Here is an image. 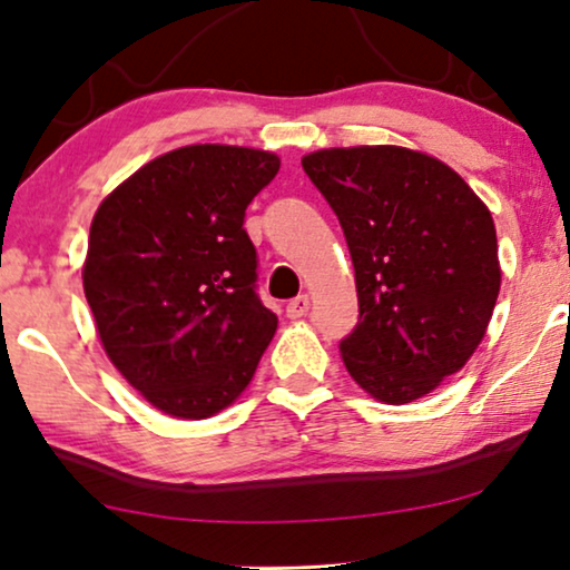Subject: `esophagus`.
<instances>
[{
  "label": "esophagus",
  "mask_w": 570,
  "mask_h": 570,
  "mask_svg": "<svg viewBox=\"0 0 570 570\" xmlns=\"http://www.w3.org/2000/svg\"><path fill=\"white\" fill-rule=\"evenodd\" d=\"M308 306H311L308 295H298V298H293L291 303H287L285 314L291 316V318H301V316H306V314H308Z\"/></svg>",
  "instance_id": "esophagus-1"
}]
</instances>
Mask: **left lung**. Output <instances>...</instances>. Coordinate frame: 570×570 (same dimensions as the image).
Returning a JSON list of instances; mask_svg holds the SVG:
<instances>
[{
  "instance_id": "1",
  "label": "left lung",
  "mask_w": 570,
  "mask_h": 570,
  "mask_svg": "<svg viewBox=\"0 0 570 570\" xmlns=\"http://www.w3.org/2000/svg\"><path fill=\"white\" fill-rule=\"evenodd\" d=\"M301 163L353 256L361 318L340 342L347 373L386 404L431 394L493 316V215L456 170L407 147H332Z\"/></svg>"
}]
</instances>
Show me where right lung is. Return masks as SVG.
<instances>
[{
    "mask_svg": "<svg viewBox=\"0 0 570 570\" xmlns=\"http://www.w3.org/2000/svg\"><path fill=\"white\" fill-rule=\"evenodd\" d=\"M277 170V155L254 147H178L92 217L82 285L100 345L170 417L205 420L236 402L275 337L244 217Z\"/></svg>",
    "mask_w": 570,
    "mask_h": 570,
    "instance_id": "1",
    "label": "right lung"
}]
</instances>
